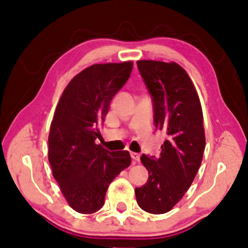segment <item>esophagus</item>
Segmentation results:
<instances>
[{
  "label": "esophagus",
  "instance_id": "obj_1",
  "mask_svg": "<svg viewBox=\"0 0 248 248\" xmlns=\"http://www.w3.org/2000/svg\"><path fill=\"white\" fill-rule=\"evenodd\" d=\"M131 157L134 161H139L140 160V155L137 154V152H131Z\"/></svg>",
  "mask_w": 248,
  "mask_h": 248
}]
</instances>
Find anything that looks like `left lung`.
<instances>
[{"label":"left lung","instance_id":"8db88e82","mask_svg":"<svg viewBox=\"0 0 248 248\" xmlns=\"http://www.w3.org/2000/svg\"><path fill=\"white\" fill-rule=\"evenodd\" d=\"M138 69L152 99L155 130L166 140L160 157L142 155L148 181L135 188L139 206L154 215L174 208L194 181L205 148L203 113L188 74L178 64L138 61Z\"/></svg>","mask_w":248,"mask_h":248}]
</instances>
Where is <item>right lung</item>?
<instances>
[{
    "instance_id": "add662e5",
    "label": "right lung",
    "mask_w": 248,
    "mask_h": 248,
    "mask_svg": "<svg viewBox=\"0 0 248 248\" xmlns=\"http://www.w3.org/2000/svg\"><path fill=\"white\" fill-rule=\"evenodd\" d=\"M132 62L94 64L77 74L56 106L48 137L53 176L71 208L89 215L103 208L107 188L131 164L128 151H108L101 139L109 104L130 78Z\"/></svg>"
}]
</instances>
